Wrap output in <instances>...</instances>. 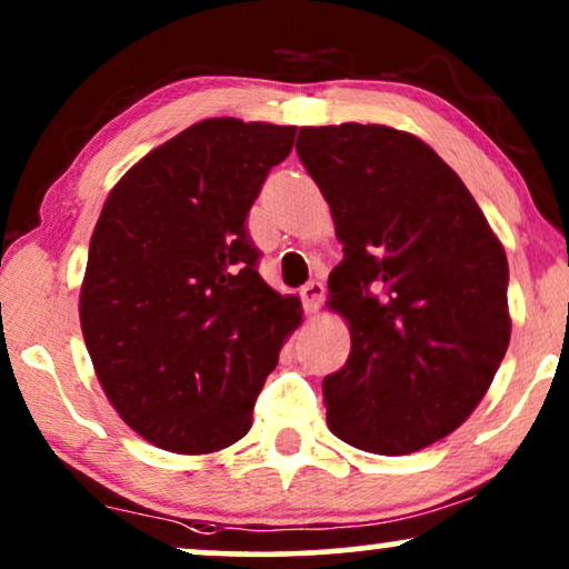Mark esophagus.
I'll list each match as a JSON object with an SVG mask.
<instances>
[{
  "mask_svg": "<svg viewBox=\"0 0 569 569\" xmlns=\"http://www.w3.org/2000/svg\"><path fill=\"white\" fill-rule=\"evenodd\" d=\"M300 295H302V302H306V311L316 313V311H319L321 300H323V282L313 279V282H308L306 287H302Z\"/></svg>",
  "mask_w": 569,
  "mask_h": 569,
  "instance_id": "34e87169",
  "label": "esophagus"
}]
</instances>
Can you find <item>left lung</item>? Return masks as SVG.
I'll return each mask as SVG.
<instances>
[{
	"label": "left lung",
	"mask_w": 569,
	"mask_h": 569,
	"mask_svg": "<svg viewBox=\"0 0 569 569\" xmlns=\"http://www.w3.org/2000/svg\"><path fill=\"white\" fill-rule=\"evenodd\" d=\"M295 149L345 253L327 306L348 323L350 356L323 379L329 431L366 452H418L460 429L505 358V248L455 169L412 132L300 128Z\"/></svg>",
	"instance_id": "obj_1"
}]
</instances>
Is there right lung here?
Returning a JSON list of instances; mask_svg holds the SVG:
<instances>
[{
  "instance_id": "right-lung-1",
  "label": "right lung",
  "mask_w": 569,
  "mask_h": 569,
  "mask_svg": "<svg viewBox=\"0 0 569 569\" xmlns=\"http://www.w3.org/2000/svg\"><path fill=\"white\" fill-rule=\"evenodd\" d=\"M292 124L211 117L109 190L88 246L80 329L96 379L149 445L211 455L242 439L302 306L258 277L246 217Z\"/></svg>"
}]
</instances>
